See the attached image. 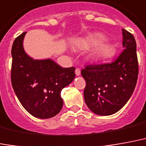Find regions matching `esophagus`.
Returning <instances> with one entry per match:
<instances>
[{"mask_svg": "<svg viewBox=\"0 0 146 146\" xmlns=\"http://www.w3.org/2000/svg\"><path fill=\"white\" fill-rule=\"evenodd\" d=\"M75 73H76V76H80V70L79 68H76V70H75Z\"/></svg>", "mask_w": 146, "mask_h": 146, "instance_id": "esophagus-1", "label": "esophagus"}]
</instances>
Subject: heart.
I'll return each mask as SVG.
<instances>
[{
    "label": "heart",
    "instance_id": "obj_1",
    "mask_svg": "<svg viewBox=\"0 0 146 146\" xmlns=\"http://www.w3.org/2000/svg\"><path fill=\"white\" fill-rule=\"evenodd\" d=\"M104 36L100 34L92 35L87 39L79 41L76 46L81 49H88L96 46L92 52V57L97 60H105L113 56L114 47L108 43L103 42Z\"/></svg>",
    "mask_w": 146,
    "mask_h": 146
}]
</instances>
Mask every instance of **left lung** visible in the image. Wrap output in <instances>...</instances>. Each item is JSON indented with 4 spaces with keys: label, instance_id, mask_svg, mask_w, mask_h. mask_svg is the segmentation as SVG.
Here are the masks:
<instances>
[{
    "label": "left lung",
    "instance_id": "1",
    "mask_svg": "<svg viewBox=\"0 0 146 146\" xmlns=\"http://www.w3.org/2000/svg\"><path fill=\"white\" fill-rule=\"evenodd\" d=\"M124 50L113 62L90 64L81 70L86 80L84 95L90 110L111 115L128 102L136 85L139 63L133 35L122 29Z\"/></svg>",
    "mask_w": 146,
    "mask_h": 146
}]
</instances>
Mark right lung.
Wrapping results in <instances>:
<instances>
[{"mask_svg":"<svg viewBox=\"0 0 146 146\" xmlns=\"http://www.w3.org/2000/svg\"><path fill=\"white\" fill-rule=\"evenodd\" d=\"M26 32L12 45L11 80L17 98L29 114L46 119L56 116L63 105L61 91L75 78V67L63 68L51 60H34L24 51Z\"/></svg>","mask_w":146,"mask_h":146,"instance_id":"obj_1","label":"right lung"}]
</instances>
